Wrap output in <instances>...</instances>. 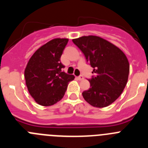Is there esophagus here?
Wrapping results in <instances>:
<instances>
[{
    "instance_id": "1",
    "label": "esophagus",
    "mask_w": 148,
    "mask_h": 148,
    "mask_svg": "<svg viewBox=\"0 0 148 148\" xmlns=\"http://www.w3.org/2000/svg\"><path fill=\"white\" fill-rule=\"evenodd\" d=\"M77 78H78V80H82V79H84V77L83 75H79V76L77 77Z\"/></svg>"
}]
</instances>
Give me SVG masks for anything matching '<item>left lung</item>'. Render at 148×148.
Masks as SVG:
<instances>
[{
	"mask_svg": "<svg viewBox=\"0 0 148 148\" xmlns=\"http://www.w3.org/2000/svg\"><path fill=\"white\" fill-rule=\"evenodd\" d=\"M73 42L93 68L90 88L82 92L84 100L95 108L114 102L127 84L130 64L126 56L114 44L95 35L82 36Z\"/></svg>",
	"mask_w": 148,
	"mask_h": 148,
	"instance_id": "obj_1",
	"label": "left lung"
}]
</instances>
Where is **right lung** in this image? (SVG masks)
Here are the masks:
<instances>
[{"label":"right lung","mask_w":148,"mask_h":148,"mask_svg":"<svg viewBox=\"0 0 148 148\" xmlns=\"http://www.w3.org/2000/svg\"><path fill=\"white\" fill-rule=\"evenodd\" d=\"M67 38H55L40 47L29 60L24 71L29 94L40 105L51 106L61 100L75 76L62 71L61 56Z\"/></svg>","instance_id":"add662e5"}]
</instances>
